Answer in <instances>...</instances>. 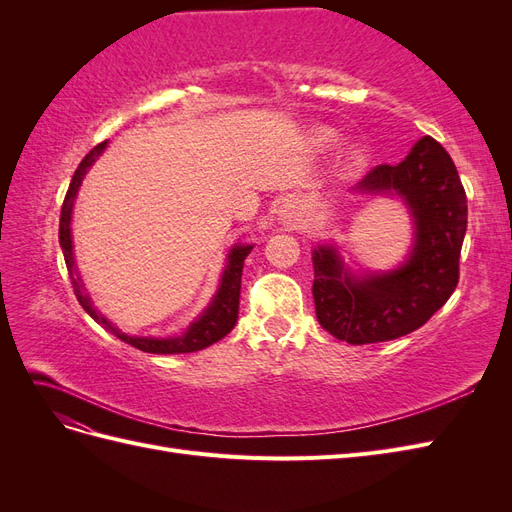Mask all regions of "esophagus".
Listing matches in <instances>:
<instances>
[{
	"mask_svg": "<svg viewBox=\"0 0 512 512\" xmlns=\"http://www.w3.org/2000/svg\"><path fill=\"white\" fill-rule=\"evenodd\" d=\"M280 215H282V220H284V224H286V226L299 224V222H301V215H303V205H301V200H299V198H294V196L286 198V200H284V205H282Z\"/></svg>",
	"mask_w": 512,
	"mask_h": 512,
	"instance_id": "34e87169",
	"label": "esophagus"
}]
</instances>
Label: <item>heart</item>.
<instances>
[{"instance_id":"1","label":"heart","mask_w":512,"mask_h":512,"mask_svg":"<svg viewBox=\"0 0 512 512\" xmlns=\"http://www.w3.org/2000/svg\"><path fill=\"white\" fill-rule=\"evenodd\" d=\"M318 141H320L322 145H333V143H335V134L329 132V130H322V132L318 134Z\"/></svg>"}]
</instances>
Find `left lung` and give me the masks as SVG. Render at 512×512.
<instances>
[{
  "mask_svg": "<svg viewBox=\"0 0 512 512\" xmlns=\"http://www.w3.org/2000/svg\"><path fill=\"white\" fill-rule=\"evenodd\" d=\"M356 188L406 200L416 241L404 267L354 280L333 247L314 250V303L324 331L352 346L389 342L416 331L459 282L468 198L446 149L423 136L399 164H378Z\"/></svg>",
  "mask_w": 512,
  "mask_h": 512,
  "instance_id": "obj_1",
  "label": "left lung"
}]
</instances>
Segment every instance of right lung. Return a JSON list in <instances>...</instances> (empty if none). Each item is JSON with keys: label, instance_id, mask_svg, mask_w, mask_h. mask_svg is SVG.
<instances>
[{"label": "right lung", "instance_id": "right-lung-1", "mask_svg": "<svg viewBox=\"0 0 512 512\" xmlns=\"http://www.w3.org/2000/svg\"><path fill=\"white\" fill-rule=\"evenodd\" d=\"M106 141L96 145L91 149L87 156L83 158V162L76 168V173L70 181V188L66 192L64 205H61V220H59V243L61 250H64V258H66V267L70 271V280H72V288L76 299L83 305L85 312L94 318L98 324L106 331H111L113 335H117L121 342H126L138 350L143 352H151V354H185V352H198L203 350L215 342H220L224 335H228L235 327V322L239 318V297H241V273H243V262L247 258V254L252 252V245H235L230 250L228 256V265L222 277V284L218 294H215L213 303L207 307V312L200 316L192 327L185 331L179 337H166V339H156V337H130L126 333H121L119 329H115L111 322H108L98 309L91 305L89 297L83 290V282L81 277L76 275L74 269V256H72V235H70V218H72V205L76 192H79V185L85 177V173L89 170V166L96 162V158L104 151Z\"/></svg>", "mask_w": 512, "mask_h": 512}]
</instances>
